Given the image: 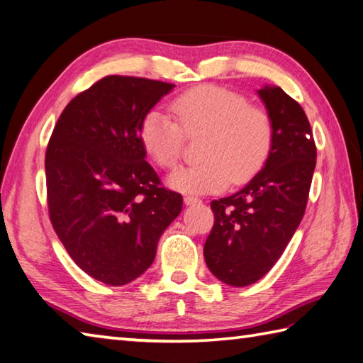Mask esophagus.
Instances as JSON below:
<instances>
[{
    "label": "esophagus",
    "instance_id": "34e87169",
    "mask_svg": "<svg viewBox=\"0 0 363 363\" xmlns=\"http://www.w3.org/2000/svg\"><path fill=\"white\" fill-rule=\"evenodd\" d=\"M184 205H196V203H201V199L199 197H192V196H186L183 199Z\"/></svg>",
    "mask_w": 363,
    "mask_h": 363
}]
</instances>
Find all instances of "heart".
<instances>
[{
	"label": "heart",
	"instance_id": "1",
	"mask_svg": "<svg viewBox=\"0 0 363 363\" xmlns=\"http://www.w3.org/2000/svg\"><path fill=\"white\" fill-rule=\"evenodd\" d=\"M174 117L161 109L145 114L139 139L158 166L174 167L182 157L184 135L205 133L201 164L182 166L167 177V186L183 194L220 191L246 183L260 171L274 143L269 113L246 97L219 86H199L174 99Z\"/></svg>",
	"mask_w": 363,
	"mask_h": 363
}]
</instances>
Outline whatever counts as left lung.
<instances>
[{"instance_id":"8db88e82","label":"left lung","mask_w":363,"mask_h":363,"mask_svg":"<svg viewBox=\"0 0 363 363\" xmlns=\"http://www.w3.org/2000/svg\"><path fill=\"white\" fill-rule=\"evenodd\" d=\"M274 123L262 171L235 194L211 202L214 225L205 241L208 269L220 282L247 286L284 254L304 216L316 147L304 109L279 86L257 91Z\"/></svg>"}]
</instances>
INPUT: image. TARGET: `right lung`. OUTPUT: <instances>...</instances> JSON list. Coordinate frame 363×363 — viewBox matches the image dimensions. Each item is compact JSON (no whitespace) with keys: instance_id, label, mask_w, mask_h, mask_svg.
I'll list each match as a JSON object with an SVG mask.
<instances>
[{"instance_id":"1","label":"right lung","mask_w":363,"mask_h":363,"mask_svg":"<svg viewBox=\"0 0 363 363\" xmlns=\"http://www.w3.org/2000/svg\"><path fill=\"white\" fill-rule=\"evenodd\" d=\"M175 86L106 77L78 94L47 147L50 219L72 260L121 286L150 268L183 199L160 188L139 139L145 114Z\"/></svg>"}]
</instances>
